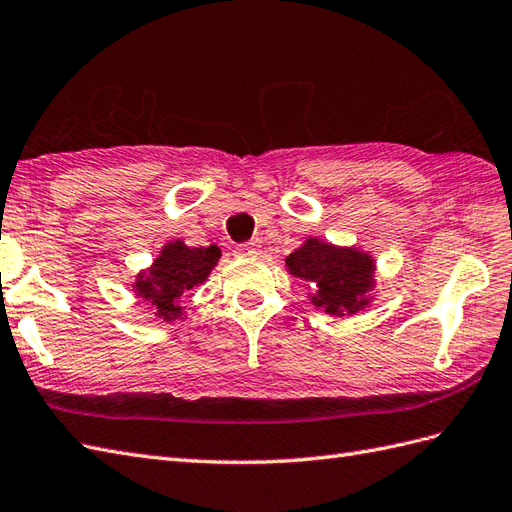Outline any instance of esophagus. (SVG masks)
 Returning <instances> with one entry per match:
<instances>
[{
  "instance_id": "obj_1",
  "label": "esophagus",
  "mask_w": 512,
  "mask_h": 512,
  "mask_svg": "<svg viewBox=\"0 0 512 512\" xmlns=\"http://www.w3.org/2000/svg\"><path fill=\"white\" fill-rule=\"evenodd\" d=\"M235 257H257L261 255V248L257 244H238L233 248Z\"/></svg>"
}]
</instances>
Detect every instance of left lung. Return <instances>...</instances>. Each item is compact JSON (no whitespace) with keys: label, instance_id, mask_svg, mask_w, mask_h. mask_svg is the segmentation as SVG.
Segmentation results:
<instances>
[{"label":"left lung","instance_id":"left-lung-1","mask_svg":"<svg viewBox=\"0 0 512 512\" xmlns=\"http://www.w3.org/2000/svg\"><path fill=\"white\" fill-rule=\"evenodd\" d=\"M294 277L309 283L316 296L311 303L333 316L355 313L365 307L374 285V261L355 248H337L329 242L309 238L285 259Z\"/></svg>","mask_w":512,"mask_h":512}]
</instances>
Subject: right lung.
Masks as SVG:
<instances>
[{
	"label": "right lung",
	"instance_id": "1",
	"mask_svg": "<svg viewBox=\"0 0 512 512\" xmlns=\"http://www.w3.org/2000/svg\"><path fill=\"white\" fill-rule=\"evenodd\" d=\"M220 257L218 246L190 248L181 240L168 242L149 272L136 281V292L149 303L157 318L175 320L181 316L179 298L201 285Z\"/></svg>",
	"mask_w": 512,
	"mask_h": 512
}]
</instances>
